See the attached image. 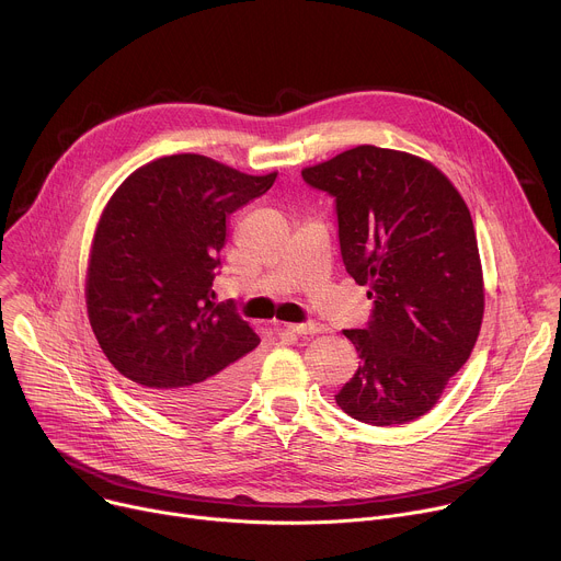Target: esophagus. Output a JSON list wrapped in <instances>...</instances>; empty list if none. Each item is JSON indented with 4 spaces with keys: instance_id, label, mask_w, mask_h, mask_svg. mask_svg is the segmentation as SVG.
<instances>
[{
    "instance_id": "esophagus-1",
    "label": "esophagus",
    "mask_w": 561,
    "mask_h": 561,
    "mask_svg": "<svg viewBox=\"0 0 561 561\" xmlns=\"http://www.w3.org/2000/svg\"><path fill=\"white\" fill-rule=\"evenodd\" d=\"M286 331H290V333H295V335H317V333H324L327 331V327L324 324H319V322H301V324H288L286 327Z\"/></svg>"
}]
</instances>
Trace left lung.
Listing matches in <instances>:
<instances>
[{"instance_id": "8db88e82", "label": "left lung", "mask_w": 561, "mask_h": 561, "mask_svg": "<svg viewBox=\"0 0 561 561\" xmlns=\"http://www.w3.org/2000/svg\"><path fill=\"white\" fill-rule=\"evenodd\" d=\"M335 199L346 273L368 286L364 329L344 335L359 368L337 407L370 426L428 413L466 364L484 317V282L468 206L424 159L357 146L301 171Z\"/></svg>"}]
</instances>
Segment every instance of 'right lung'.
Listing matches in <instances>:
<instances>
[{"instance_id":"1","label":"right lung","mask_w":561,"mask_h":561,"mask_svg":"<svg viewBox=\"0 0 561 561\" xmlns=\"http://www.w3.org/2000/svg\"><path fill=\"white\" fill-rule=\"evenodd\" d=\"M255 178L204 154L135 171L111 197L91 251L87 304L108 362L164 413L206 420L249 388L260 337L213 279L228 217L264 195Z\"/></svg>"}]
</instances>
